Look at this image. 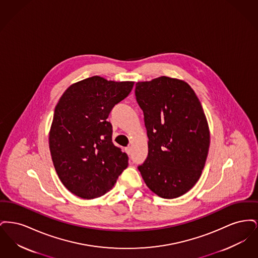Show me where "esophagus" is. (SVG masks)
Segmentation results:
<instances>
[{
	"label": "esophagus",
	"instance_id": "34e87169",
	"mask_svg": "<svg viewBox=\"0 0 258 258\" xmlns=\"http://www.w3.org/2000/svg\"><path fill=\"white\" fill-rule=\"evenodd\" d=\"M124 150H125V153H126L127 155H131V154H132V151H133V149H132L131 146H128V147L125 148Z\"/></svg>",
	"mask_w": 258,
	"mask_h": 258
}]
</instances>
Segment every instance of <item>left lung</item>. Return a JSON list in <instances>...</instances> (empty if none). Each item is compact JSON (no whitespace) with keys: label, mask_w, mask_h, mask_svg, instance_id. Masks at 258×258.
Instances as JSON below:
<instances>
[{"label":"left lung","mask_w":258,"mask_h":258,"mask_svg":"<svg viewBox=\"0 0 258 258\" xmlns=\"http://www.w3.org/2000/svg\"><path fill=\"white\" fill-rule=\"evenodd\" d=\"M135 96L149 138L147 159L138 170L157 196L181 197L197 184L208 156L210 131L201 102L185 81L167 76L137 82Z\"/></svg>","instance_id":"left-lung-1"}]
</instances>
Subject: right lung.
Returning <instances> with one entry per match:
<instances>
[{
  "mask_svg": "<svg viewBox=\"0 0 258 258\" xmlns=\"http://www.w3.org/2000/svg\"><path fill=\"white\" fill-rule=\"evenodd\" d=\"M134 85L95 75L72 84L59 99L50 126V154L59 179L74 196L105 195L127 167L126 154L112 143L107 118Z\"/></svg>",
  "mask_w": 258,
  "mask_h": 258,
  "instance_id": "obj_1",
  "label": "right lung"
}]
</instances>
